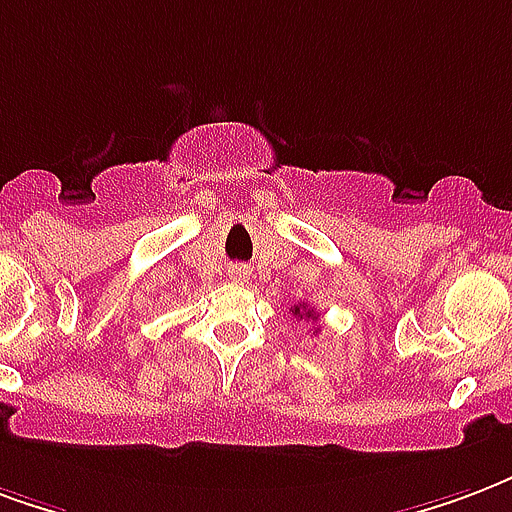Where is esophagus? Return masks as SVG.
Wrapping results in <instances>:
<instances>
[{"label": "esophagus", "mask_w": 512, "mask_h": 512, "mask_svg": "<svg viewBox=\"0 0 512 512\" xmlns=\"http://www.w3.org/2000/svg\"><path fill=\"white\" fill-rule=\"evenodd\" d=\"M227 274H230V279H241V276H244V266H230L227 268Z\"/></svg>", "instance_id": "1"}]
</instances>
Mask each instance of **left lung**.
Instances as JSON below:
<instances>
[{
	"instance_id": "left-lung-1",
	"label": "left lung",
	"mask_w": 512,
	"mask_h": 512,
	"mask_svg": "<svg viewBox=\"0 0 512 512\" xmlns=\"http://www.w3.org/2000/svg\"><path fill=\"white\" fill-rule=\"evenodd\" d=\"M295 317H309V320H317V314L314 309H306V306H293Z\"/></svg>"
}]
</instances>
